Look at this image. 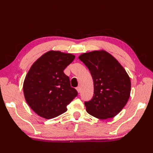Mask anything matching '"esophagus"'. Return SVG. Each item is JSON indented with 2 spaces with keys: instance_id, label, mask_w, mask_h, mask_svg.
<instances>
[{
  "instance_id": "34e87169",
  "label": "esophagus",
  "mask_w": 153,
  "mask_h": 153,
  "mask_svg": "<svg viewBox=\"0 0 153 153\" xmlns=\"http://www.w3.org/2000/svg\"><path fill=\"white\" fill-rule=\"evenodd\" d=\"M76 91H77V92H78V93H79V92H80V90H81V89H80V87H77L76 88Z\"/></svg>"
}]
</instances>
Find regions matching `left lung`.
Segmentation results:
<instances>
[{
    "label": "left lung",
    "instance_id": "left-lung-1",
    "mask_svg": "<svg viewBox=\"0 0 153 153\" xmlns=\"http://www.w3.org/2000/svg\"><path fill=\"white\" fill-rule=\"evenodd\" d=\"M79 59L91 72L94 82V95L84 103L88 114L100 119L112 118L127 103L131 81L117 60L105 50L84 53Z\"/></svg>",
    "mask_w": 153,
    "mask_h": 153
}]
</instances>
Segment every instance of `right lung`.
Here are the masks:
<instances>
[{
	"mask_svg": "<svg viewBox=\"0 0 153 153\" xmlns=\"http://www.w3.org/2000/svg\"><path fill=\"white\" fill-rule=\"evenodd\" d=\"M75 56L50 50L32 64L24 82L25 99L31 109L47 119L67 111V105L77 96L64 70Z\"/></svg>",
	"mask_w": 153,
	"mask_h": 153,
	"instance_id": "right-lung-1",
	"label": "right lung"
}]
</instances>
